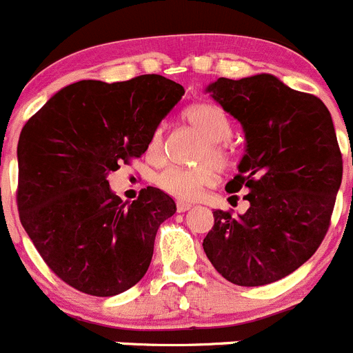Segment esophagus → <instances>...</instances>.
<instances>
[{
	"label": "esophagus",
	"mask_w": 353,
	"mask_h": 353,
	"mask_svg": "<svg viewBox=\"0 0 353 353\" xmlns=\"http://www.w3.org/2000/svg\"><path fill=\"white\" fill-rule=\"evenodd\" d=\"M190 208H192V204H188V202H181V201L176 202V211L178 212H185V211H188Z\"/></svg>",
	"instance_id": "1"
}]
</instances>
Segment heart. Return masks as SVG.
I'll list each match as a JSON object with an SVG mask.
<instances>
[{
    "label": "heart",
    "instance_id": "heart-1",
    "mask_svg": "<svg viewBox=\"0 0 353 353\" xmlns=\"http://www.w3.org/2000/svg\"><path fill=\"white\" fill-rule=\"evenodd\" d=\"M185 123L194 128L208 144L199 156V168H181V166H170L163 170L156 176V183L166 194L180 199V201H192L201 194L204 187H209L216 181L218 168H225L228 165V151L223 142L230 137V123L221 110L211 104H192L181 113ZM149 156L159 158L163 154V130L152 134L148 148Z\"/></svg>",
    "mask_w": 353,
    "mask_h": 353
}]
</instances>
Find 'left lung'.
I'll use <instances>...</instances> for the list:
<instances>
[{
	"label": "left lung",
	"instance_id": "left-lung-1",
	"mask_svg": "<svg viewBox=\"0 0 353 353\" xmlns=\"http://www.w3.org/2000/svg\"><path fill=\"white\" fill-rule=\"evenodd\" d=\"M205 92L245 134L239 175L226 190L249 188V209L239 216L216 209L202 247L232 283H273L309 261L330 228L343 175L333 120L319 97L270 73L221 77Z\"/></svg>",
	"mask_w": 353,
	"mask_h": 353
}]
</instances>
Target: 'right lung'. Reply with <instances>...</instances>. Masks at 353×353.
<instances>
[{"label": "right lung", "mask_w": 353, "mask_h": 353, "mask_svg": "<svg viewBox=\"0 0 353 353\" xmlns=\"http://www.w3.org/2000/svg\"><path fill=\"white\" fill-rule=\"evenodd\" d=\"M185 94L161 75L80 80L58 90L22 128L17 202L50 270L75 290L111 296L142 280L159 225L176 211L156 187L123 204L108 173L141 158Z\"/></svg>", "instance_id": "1"}]
</instances>
